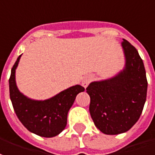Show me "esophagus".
<instances>
[{
	"mask_svg": "<svg viewBox=\"0 0 155 155\" xmlns=\"http://www.w3.org/2000/svg\"><path fill=\"white\" fill-rule=\"evenodd\" d=\"M90 81H91V78L89 77H86V78H84V79L82 80V85L84 86V88H86L88 85V84L90 83Z\"/></svg>",
	"mask_w": 155,
	"mask_h": 155,
	"instance_id": "esophagus-1",
	"label": "esophagus"
}]
</instances>
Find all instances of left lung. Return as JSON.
Wrapping results in <instances>:
<instances>
[{
  "mask_svg": "<svg viewBox=\"0 0 155 155\" xmlns=\"http://www.w3.org/2000/svg\"><path fill=\"white\" fill-rule=\"evenodd\" d=\"M126 67L115 78L93 82L86 88L89 112L96 127L107 135L127 132L140 117L148 81L144 65L137 49L123 39Z\"/></svg>",
  "mask_w": 155,
  "mask_h": 155,
  "instance_id": "1",
  "label": "left lung"
}]
</instances>
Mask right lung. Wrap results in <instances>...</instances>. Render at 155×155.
Instances as JSON below:
<instances>
[{"mask_svg":"<svg viewBox=\"0 0 155 155\" xmlns=\"http://www.w3.org/2000/svg\"><path fill=\"white\" fill-rule=\"evenodd\" d=\"M21 55L12 68L9 78L10 99L15 113L22 124L31 133L44 137L56 136L66 127L67 113L76 96L80 92H84V88L76 85L44 101L27 98L19 92L15 81V71Z\"/></svg>","mask_w":155,"mask_h":155,"instance_id":"right-lung-1","label":"right lung"}]
</instances>
